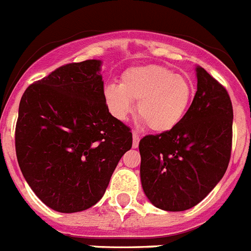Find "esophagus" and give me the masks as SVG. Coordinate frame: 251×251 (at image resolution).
I'll return each mask as SVG.
<instances>
[{"mask_svg": "<svg viewBox=\"0 0 251 251\" xmlns=\"http://www.w3.org/2000/svg\"><path fill=\"white\" fill-rule=\"evenodd\" d=\"M139 141H141V137H139L138 133L133 132V148H137V147H138Z\"/></svg>", "mask_w": 251, "mask_h": 251, "instance_id": "1", "label": "esophagus"}]
</instances>
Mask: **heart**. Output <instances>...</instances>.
Masks as SVG:
<instances>
[{
	"label": "heart",
	"instance_id": "b5f03b06",
	"mask_svg": "<svg viewBox=\"0 0 251 251\" xmlns=\"http://www.w3.org/2000/svg\"><path fill=\"white\" fill-rule=\"evenodd\" d=\"M194 95L191 81L162 65L128 68L121 84L104 88V100L115 119L126 121L134 110L151 130L167 133L176 128L188 110Z\"/></svg>",
	"mask_w": 251,
	"mask_h": 251
}]
</instances>
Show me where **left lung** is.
Masks as SVG:
<instances>
[{
  "label": "left lung",
  "instance_id": "obj_1",
  "mask_svg": "<svg viewBox=\"0 0 251 251\" xmlns=\"http://www.w3.org/2000/svg\"><path fill=\"white\" fill-rule=\"evenodd\" d=\"M195 72L197 92L181 123L139 142L142 188L165 211H185L201 202L229 166L231 100L205 69L197 65Z\"/></svg>",
  "mask_w": 251,
  "mask_h": 251
}]
</instances>
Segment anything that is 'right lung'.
Here are the masks:
<instances>
[{"instance_id":"1","label":"right lung","mask_w":251,"mask_h":251,"mask_svg":"<svg viewBox=\"0 0 251 251\" xmlns=\"http://www.w3.org/2000/svg\"><path fill=\"white\" fill-rule=\"evenodd\" d=\"M101 60L60 66L22 95L15 133L26 182L57 212L92 207L103 197L132 133L104 100Z\"/></svg>"}]
</instances>
